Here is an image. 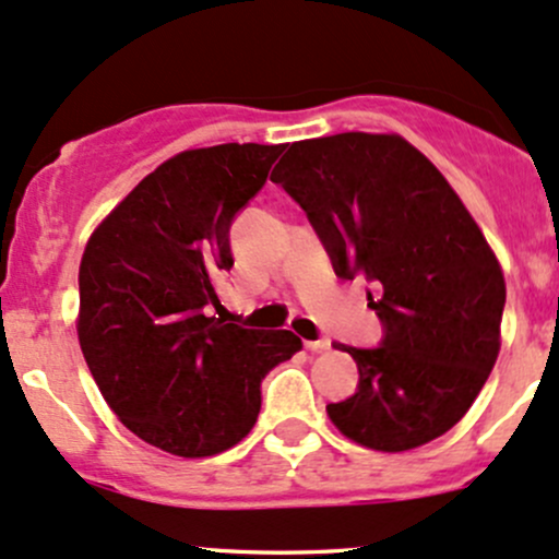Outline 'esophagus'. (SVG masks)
Here are the masks:
<instances>
[{
  "instance_id": "1",
  "label": "esophagus",
  "mask_w": 559,
  "mask_h": 559,
  "mask_svg": "<svg viewBox=\"0 0 559 559\" xmlns=\"http://www.w3.org/2000/svg\"><path fill=\"white\" fill-rule=\"evenodd\" d=\"M329 347H331L329 340H305V349H310V353H323V349Z\"/></svg>"
}]
</instances>
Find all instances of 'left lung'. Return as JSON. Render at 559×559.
<instances>
[{
	"label": "left lung",
	"instance_id": "8db88e82",
	"mask_svg": "<svg viewBox=\"0 0 559 559\" xmlns=\"http://www.w3.org/2000/svg\"><path fill=\"white\" fill-rule=\"evenodd\" d=\"M270 180L302 206L336 278L369 281L379 347L340 345L355 395L329 403L342 435L408 451L467 414L499 355L504 275L445 177L397 134L342 132L286 148Z\"/></svg>",
	"mask_w": 559,
	"mask_h": 559
}]
</instances>
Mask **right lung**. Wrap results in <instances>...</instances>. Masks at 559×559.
<instances>
[{
  "mask_svg": "<svg viewBox=\"0 0 559 559\" xmlns=\"http://www.w3.org/2000/svg\"><path fill=\"white\" fill-rule=\"evenodd\" d=\"M284 145L177 153L92 233L79 267V345L114 414L140 440L199 459L247 438L262 379L302 342L210 316L233 267L230 225Z\"/></svg>",
  "mask_w": 559,
  "mask_h": 559,
  "instance_id": "right-lung-1",
  "label": "right lung"
}]
</instances>
